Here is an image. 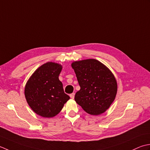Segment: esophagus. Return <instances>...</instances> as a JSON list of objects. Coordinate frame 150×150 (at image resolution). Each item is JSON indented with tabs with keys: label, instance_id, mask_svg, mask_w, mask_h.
<instances>
[{
	"label": "esophagus",
	"instance_id": "esophagus-1",
	"mask_svg": "<svg viewBox=\"0 0 150 150\" xmlns=\"http://www.w3.org/2000/svg\"><path fill=\"white\" fill-rule=\"evenodd\" d=\"M74 95H75V93H72V94H70V97H71L72 99H74Z\"/></svg>",
	"mask_w": 150,
	"mask_h": 150
}]
</instances>
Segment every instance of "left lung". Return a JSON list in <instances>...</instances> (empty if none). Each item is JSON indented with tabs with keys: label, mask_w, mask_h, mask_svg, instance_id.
<instances>
[{
	"label": "left lung",
	"mask_w": 150,
	"mask_h": 150,
	"mask_svg": "<svg viewBox=\"0 0 150 150\" xmlns=\"http://www.w3.org/2000/svg\"><path fill=\"white\" fill-rule=\"evenodd\" d=\"M80 90L75 94L76 103L92 115L104 112L113 102L117 92L115 76L98 60L89 59L72 63Z\"/></svg>",
	"instance_id": "left-lung-1"
}]
</instances>
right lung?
I'll use <instances>...</instances> for the list:
<instances>
[{
	"mask_svg": "<svg viewBox=\"0 0 150 150\" xmlns=\"http://www.w3.org/2000/svg\"><path fill=\"white\" fill-rule=\"evenodd\" d=\"M62 67L48 62L38 68L26 83L24 94L36 114L50 118L57 115L70 98L59 79Z\"/></svg>",
	"mask_w": 150,
	"mask_h": 150,
	"instance_id": "add662e5",
	"label": "right lung"
}]
</instances>
